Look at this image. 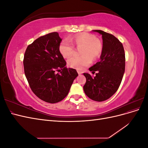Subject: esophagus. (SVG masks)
<instances>
[{
  "label": "esophagus",
  "mask_w": 148,
  "mask_h": 148,
  "mask_svg": "<svg viewBox=\"0 0 148 148\" xmlns=\"http://www.w3.org/2000/svg\"><path fill=\"white\" fill-rule=\"evenodd\" d=\"M78 75H82V72H81V71H78Z\"/></svg>",
  "instance_id": "esophagus-1"
}]
</instances>
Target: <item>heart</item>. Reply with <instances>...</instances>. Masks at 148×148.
<instances>
[{"label": "heart", "mask_w": 148, "mask_h": 148, "mask_svg": "<svg viewBox=\"0 0 148 148\" xmlns=\"http://www.w3.org/2000/svg\"><path fill=\"white\" fill-rule=\"evenodd\" d=\"M73 44H71V43ZM74 45L81 47V56H73L68 60V65L71 68L81 70L91 64L93 60L99 58L102 51V44L95 36L86 33L75 35L68 40H63L59 45V51L64 57L69 58L75 52Z\"/></svg>", "instance_id": "heart-1"}]
</instances>
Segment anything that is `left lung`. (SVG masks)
Segmentation results:
<instances>
[{"label":"left lung","mask_w":148,"mask_h":148,"mask_svg":"<svg viewBox=\"0 0 148 148\" xmlns=\"http://www.w3.org/2000/svg\"><path fill=\"white\" fill-rule=\"evenodd\" d=\"M102 35V51L100 61L89 69L95 77L83 75L86 82L83 86L86 95L91 99L102 102L108 99L117 91L122 82L125 68L123 46L114 35L102 30H92Z\"/></svg>","instance_id":"1"}]
</instances>
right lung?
I'll list each match as a JSON object with an SVG mask.
<instances>
[{"mask_svg":"<svg viewBox=\"0 0 148 148\" xmlns=\"http://www.w3.org/2000/svg\"><path fill=\"white\" fill-rule=\"evenodd\" d=\"M62 40L57 32L42 36L28 46L24 56L25 74L31 90L40 99L51 104L64 99L78 75L75 69L65 66L59 51Z\"/></svg>","mask_w":148,"mask_h":148,"instance_id":"add662e5","label":"right lung"}]
</instances>
